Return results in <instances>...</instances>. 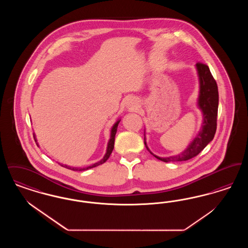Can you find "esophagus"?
I'll return each mask as SVG.
<instances>
[{
    "mask_svg": "<svg viewBox=\"0 0 248 248\" xmlns=\"http://www.w3.org/2000/svg\"><path fill=\"white\" fill-rule=\"evenodd\" d=\"M126 105H127L128 108L131 109V110L136 109V108H138V106H139L138 101H137L136 99H134V98H128L127 101H126Z\"/></svg>",
    "mask_w": 248,
    "mask_h": 248,
    "instance_id": "obj_1",
    "label": "esophagus"
}]
</instances>
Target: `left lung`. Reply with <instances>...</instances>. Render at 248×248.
I'll return each instance as SVG.
<instances>
[{
    "label": "left lung",
    "mask_w": 248,
    "mask_h": 248,
    "mask_svg": "<svg viewBox=\"0 0 248 248\" xmlns=\"http://www.w3.org/2000/svg\"><path fill=\"white\" fill-rule=\"evenodd\" d=\"M196 69L200 82V92L198 97V107L202 112V128L196 138L188 146V148L181 154L171 157H159L154 155L158 160L165 163L168 162H182L197 156L212 141L217 130V117L218 108V90L216 80L214 79L208 66L198 62ZM145 140V138H144ZM146 148L149 150L146 140L144 141Z\"/></svg>",
    "instance_id": "obj_1"
}]
</instances>
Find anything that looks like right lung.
<instances>
[{"instance_id":"1","label":"right lung","mask_w":248,"mask_h":248,"mask_svg":"<svg viewBox=\"0 0 248 248\" xmlns=\"http://www.w3.org/2000/svg\"><path fill=\"white\" fill-rule=\"evenodd\" d=\"M120 121H121V120H118V121L113 124L112 128L110 130V139H109L108 143L106 154L104 155V157H103L99 162L95 163L94 165H89V166H87V167H85V168L71 167V166H68V165H61V164H59V165H61V166H63V167H66V168H68V169L73 170V171H83V170H87V169H90V168L95 167V166H97V165H102V164H104V163L106 162L107 160L108 159V157H109V155H110L111 153H112V151H113V148H114V140H115V135H116V132H117V127H118V124L119 123H120ZM33 137H34L35 142L37 141V140H36L35 136H33ZM36 144H37V146H38V143H36Z\"/></svg>"}]
</instances>
